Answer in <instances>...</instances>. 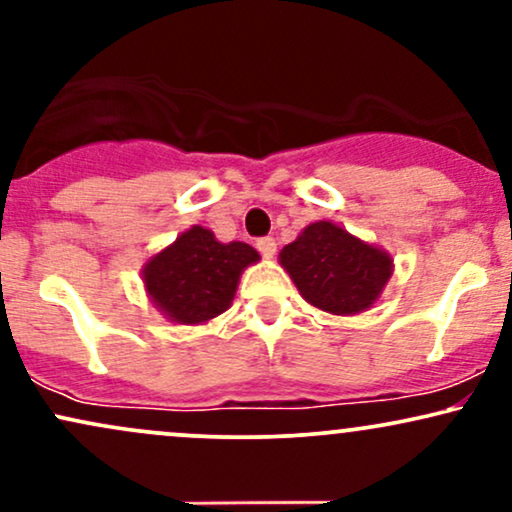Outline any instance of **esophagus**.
<instances>
[{
    "mask_svg": "<svg viewBox=\"0 0 512 512\" xmlns=\"http://www.w3.org/2000/svg\"><path fill=\"white\" fill-rule=\"evenodd\" d=\"M257 250H260L262 252V257H267V260H269V257H274V252H276V240L274 238H260V240H257Z\"/></svg>",
    "mask_w": 512,
    "mask_h": 512,
    "instance_id": "1",
    "label": "esophagus"
}]
</instances>
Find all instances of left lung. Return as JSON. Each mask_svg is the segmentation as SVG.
I'll list each match as a JSON object with an SVG mask.
<instances>
[{
	"instance_id": "1",
	"label": "left lung",
	"mask_w": 512,
	"mask_h": 512,
	"mask_svg": "<svg viewBox=\"0 0 512 512\" xmlns=\"http://www.w3.org/2000/svg\"><path fill=\"white\" fill-rule=\"evenodd\" d=\"M301 296L334 315L370 308L392 274L383 250L363 243L330 221L310 223L279 255Z\"/></svg>"
}]
</instances>
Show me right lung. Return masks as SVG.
I'll return each mask as SVG.
<instances>
[{"instance_id": "right-lung-1", "label": "right lung", "mask_w": 512, "mask_h": 512, "mask_svg": "<svg viewBox=\"0 0 512 512\" xmlns=\"http://www.w3.org/2000/svg\"><path fill=\"white\" fill-rule=\"evenodd\" d=\"M260 260L248 243H219L192 226L144 267L149 296L170 320L197 325L221 315L236 296L240 272Z\"/></svg>"}]
</instances>
